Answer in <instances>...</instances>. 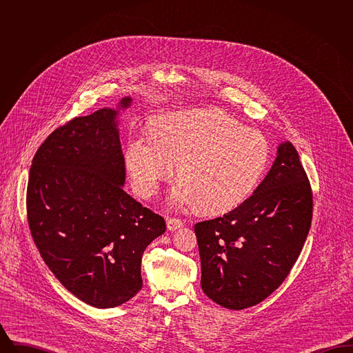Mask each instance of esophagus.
I'll return each instance as SVG.
<instances>
[{"label":"esophagus","mask_w":353,"mask_h":353,"mask_svg":"<svg viewBox=\"0 0 353 353\" xmlns=\"http://www.w3.org/2000/svg\"><path fill=\"white\" fill-rule=\"evenodd\" d=\"M183 226H184V222L181 219H168V221H167V228H168V230H170V232H174V230H177V229H180Z\"/></svg>","instance_id":"34e87169"}]
</instances>
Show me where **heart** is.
<instances>
[{"label":"heart","mask_w":353,"mask_h":353,"mask_svg":"<svg viewBox=\"0 0 353 353\" xmlns=\"http://www.w3.org/2000/svg\"><path fill=\"white\" fill-rule=\"evenodd\" d=\"M269 157L263 134L214 108L164 118L159 134L131 139L125 148V165L140 196H153L180 163L183 179L172 189L169 202L177 208L202 206L212 214L246 201L261 183Z\"/></svg>","instance_id":"b5f03b06"}]
</instances>
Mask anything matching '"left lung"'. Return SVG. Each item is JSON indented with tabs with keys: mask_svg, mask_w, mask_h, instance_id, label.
I'll return each instance as SVG.
<instances>
[{
	"mask_svg": "<svg viewBox=\"0 0 353 353\" xmlns=\"http://www.w3.org/2000/svg\"><path fill=\"white\" fill-rule=\"evenodd\" d=\"M311 219V185L295 147L285 141L246 201L222 217L194 225L202 291L230 310L265 301L295 265Z\"/></svg>",
	"mask_w": 353,
	"mask_h": 353,
	"instance_id": "left-lung-1",
	"label": "left lung"
}]
</instances>
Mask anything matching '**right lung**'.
Segmentation results:
<instances>
[{
    "label": "right lung",
    "mask_w": 353,
    "mask_h": 353,
    "mask_svg": "<svg viewBox=\"0 0 353 353\" xmlns=\"http://www.w3.org/2000/svg\"><path fill=\"white\" fill-rule=\"evenodd\" d=\"M118 108L74 118L34 156L26 210L34 243L57 279L97 308L128 302L141 290V256L165 221L123 185Z\"/></svg>",
    "instance_id": "add662e5"
}]
</instances>
